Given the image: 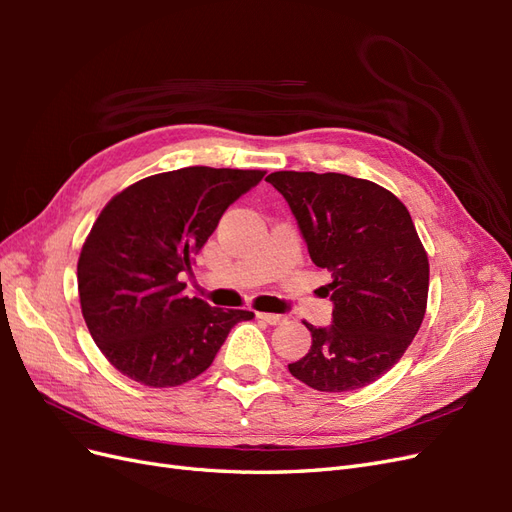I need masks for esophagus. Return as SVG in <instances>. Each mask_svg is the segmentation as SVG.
<instances>
[{
    "label": "esophagus",
    "mask_w": 512,
    "mask_h": 512,
    "mask_svg": "<svg viewBox=\"0 0 512 512\" xmlns=\"http://www.w3.org/2000/svg\"><path fill=\"white\" fill-rule=\"evenodd\" d=\"M262 322H267V324H284L286 322V318L284 316H280V314H265V312H260V314H256Z\"/></svg>",
    "instance_id": "obj_1"
}]
</instances>
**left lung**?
<instances>
[{
    "label": "left lung",
    "instance_id": "obj_1",
    "mask_svg": "<svg viewBox=\"0 0 512 512\" xmlns=\"http://www.w3.org/2000/svg\"><path fill=\"white\" fill-rule=\"evenodd\" d=\"M267 181L333 280V324L305 322L312 348L290 374L324 393L363 389L404 356L425 318L429 260L410 213L382 185L350 175L277 170Z\"/></svg>",
    "mask_w": 512,
    "mask_h": 512
}]
</instances>
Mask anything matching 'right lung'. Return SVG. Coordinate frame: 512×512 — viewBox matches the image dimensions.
I'll return each mask as SVG.
<instances>
[{"label": "right lung", "instance_id": "1", "mask_svg": "<svg viewBox=\"0 0 512 512\" xmlns=\"http://www.w3.org/2000/svg\"><path fill=\"white\" fill-rule=\"evenodd\" d=\"M265 170L188 166L151 175L108 200L79 256V297L96 346L123 376L179 386L213 363L245 309L185 297L179 275L224 211Z\"/></svg>", "mask_w": 512, "mask_h": 512}]
</instances>
